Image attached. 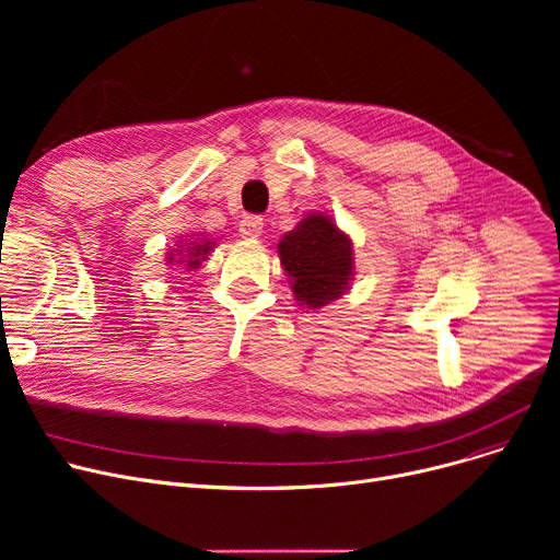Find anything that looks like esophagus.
I'll return each mask as SVG.
<instances>
[{
  "mask_svg": "<svg viewBox=\"0 0 560 560\" xmlns=\"http://www.w3.org/2000/svg\"><path fill=\"white\" fill-rule=\"evenodd\" d=\"M238 231L243 238H258L262 233V218L260 215H245L238 224Z\"/></svg>",
  "mask_w": 560,
  "mask_h": 560,
  "instance_id": "esophagus-1",
  "label": "esophagus"
}]
</instances>
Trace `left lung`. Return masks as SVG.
Returning <instances> with one entry per match:
<instances>
[{"label":"left lung","instance_id":"8db88e82","mask_svg":"<svg viewBox=\"0 0 560 560\" xmlns=\"http://www.w3.org/2000/svg\"><path fill=\"white\" fill-rule=\"evenodd\" d=\"M279 258L298 302L308 308L338 300L354 277L351 241L325 213L304 218L279 243Z\"/></svg>","mask_w":560,"mask_h":560}]
</instances>
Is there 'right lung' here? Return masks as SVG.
I'll return each mask as SVG.
<instances>
[{
	"mask_svg": "<svg viewBox=\"0 0 560 560\" xmlns=\"http://www.w3.org/2000/svg\"><path fill=\"white\" fill-rule=\"evenodd\" d=\"M182 249H186V254L184 252H179V256L176 254H167V262H174L176 258H179V262H184L188 270H195V268H199V262L206 258V254H209L211 249H213V243L211 241H201V243H188V247L186 245H182Z\"/></svg>",
	"mask_w": 560,
	"mask_h": 560,
	"instance_id": "1",
	"label": "right lung"
}]
</instances>
